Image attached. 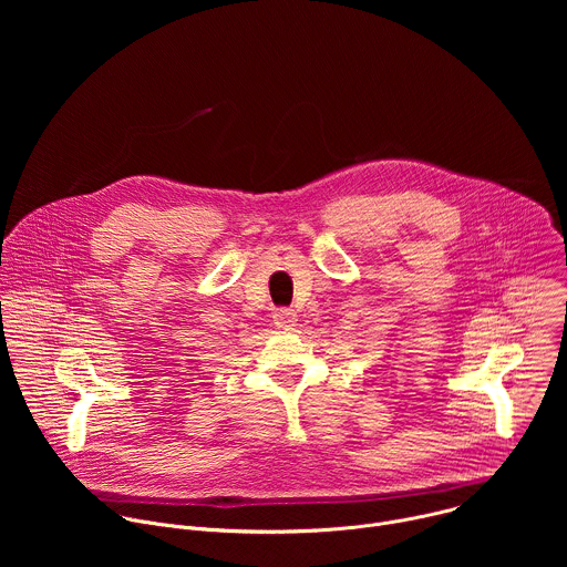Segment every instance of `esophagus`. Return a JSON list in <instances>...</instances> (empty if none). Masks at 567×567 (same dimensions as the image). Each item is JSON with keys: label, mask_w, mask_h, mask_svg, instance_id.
<instances>
[{"label": "esophagus", "mask_w": 567, "mask_h": 567, "mask_svg": "<svg viewBox=\"0 0 567 567\" xmlns=\"http://www.w3.org/2000/svg\"><path fill=\"white\" fill-rule=\"evenodd\" d=\"M296 320H298V316H296V311H293L291 307H278V309H274V322H276V328L289 330V328L296 326Z\"/></svg>", "instance_id": "1"}]
</instances>
